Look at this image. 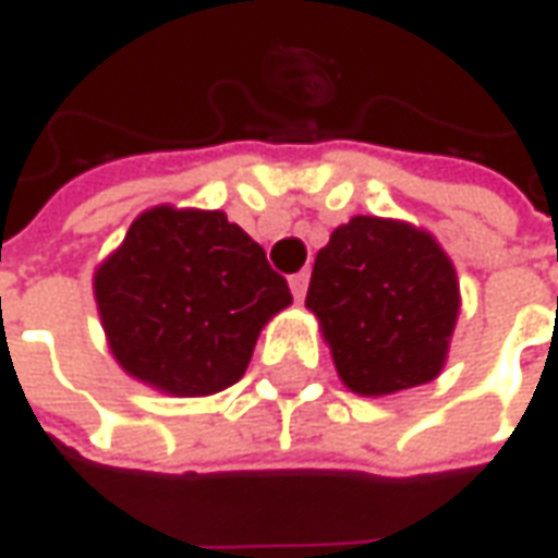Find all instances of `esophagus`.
Returning a JSON list of instances; mask_svg holds the SVG:
<instances>
[{"mask_svg":"<svg viewBox=\"0 0 558 558\" xmlns=\"http://www.w3.org/2000/svg\"><path fill=\"white\" fill-rule=\"evenodd\" d=\"M307 280H311L307 271H299V275H292L290 278V290L292 295H295V302H302L304 299V292H307Z\"/></svg>","mask_w":558,"mask_h":558,"instance_id":"1","label":"esophagus"}]
</instances>
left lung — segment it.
I'll use <instances>...</instances> for the list:
<instances>
[{
    "mask_svg": "<svg viewBox=\"0 0 558 558\" xmlns=\"http://www.w3.org/2000/svg\"><path fill=\"white\" fill-rule=\"evenodd\" d=\"M304 307L319 319L340 383L386 398L442 374L460 283L427 230L355 215L316 254Z\"/></svg>",
    "mask_w": 558,
    "mask_h": 558,
    "instance_id": "left-lung-1",
    "label": "left lung"
}]
</instances>
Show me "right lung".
Wrapping results in <instances>:
<instances>
[{
  "label": "right lung",
  "instance_id": "obj_1",
  "mask_svg": "<svg viewBox=\"0 0 558 558\" xmlns=\"http://www.w3.org/2000/svg\"><path fill=\"white\" fill-rule=\"evenodd\" d=\"M92 290L119 367L170 398L235 386L259 331L292 304L266 251L218 208H146Z\"/></svg>",
  "mask_w": 558,
  "mask_h": 558
}]
</instances>
